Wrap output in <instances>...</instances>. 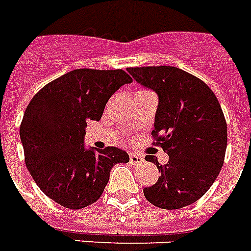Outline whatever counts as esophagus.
Wrapping results in <instances>:
<instances>
[{
  "instance_id": "1",
  "label": "esophagus",
  "mask_w": 251,
  "mask_h": 251,
  "mask_svg": "<svg viewBox=\"0 0 251 251\" xmlns=\"http://www.w3.org/2000/svg\"><path fill=\"white\" fill-rule=\"evenodd\" d=\"M143 161H145V159H143L141 155H138V153H131V155H130V164L138 165L142 164Z\"/></svg>"
}]
</instances>
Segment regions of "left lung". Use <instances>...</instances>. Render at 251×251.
I'll use <instances>...</instances> for the list:
<instances>
[{
  "instance_id": "left-lung-1",
  "label": "left lung",
  "mask_w": 251,
  "mask_h": 251,
  "mask_svg": "<svg viewBox=\"0 0 251 251\" xmlns=\"http://www.w3.org/2000/svg\"><path fill=\"white\" fill-rule=\"evenodd\" d=\"M141 86L159 98L152 135L168 153L156 163L160 177L145 187L146 199L164 210L197 202L219 176L226 150V122L222 106L203 80L178 68H129Z\"/></svg>"
}]
</instances>
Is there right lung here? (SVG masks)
Segmentation results:
<instances>
[{
	"instance_id": "1",
	"label": "right lung",
	"mask_w": 251,
	"mask_h": 251,
	"mask_svg": "<svg viewBox=\"0 0 251 251\" xmlns=\"http://www.w3.org/2000/svg\"><path fill=\"white\" fill-rule=\"evenodd\" d=\"M133 80L124 70L76 69L44 86L21 124L25 165L47 197L78 210L101 197L110 169L127 163L117 147L84 146L87 121H99L109 98Z\"/></svg>"
}]
</instances>
